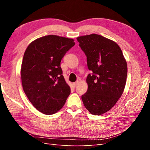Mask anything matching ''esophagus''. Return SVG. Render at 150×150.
<instances>
[{
	"label": "esophagus",
	"mask_w": 150,
	"mask_h": 150,
	"mask_svg": "<svg viewBox=\"0 0 150 150\" xmlns=\"http://www.w3.org/2000/svg\"><path fill=\"white\" fill-rule=\"evenodd\" d=\"M78 84V81H76V82L73 83V84H73V86L75 87V86H76L77 84Z\"/></svg>",
	"instance_id": "34e87169"
}]
</instances>
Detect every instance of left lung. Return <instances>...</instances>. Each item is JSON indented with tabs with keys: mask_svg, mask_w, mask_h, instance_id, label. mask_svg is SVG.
<instances>
[{
	"mask_svg": "<svg viewBox=\"0 0 150 150\" xmlns=\"http://www.w3.org/2000/svg\"><path fill=\"white\" fill-rule=\"evenodd\" d=\"M87 57L89 74L87 92L81 98L85 108L94 115H101L115 105L126 82L127 63L116 42L92 34L77 38Z\"/></svg>",
	"mask_w": 150,
	"mask_h": 150,
	"instance_id": "obj_1",
	"label": "left lung"
}]
</instances>
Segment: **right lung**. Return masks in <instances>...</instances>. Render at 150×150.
<instances>
[{
	"label": "right lung",
	"mask_w": 150,
	"mask_h": 150,
	"mask_svg": "<svg viewBox=\"0 0 150 150\" xmlns=\"http://www.w3.org/2000/svg\"><path fill=\"white\" fill-rule=\"evenodd\" d=\"M74 45L72 39L49 35L32 42L25 50L21 69L22 87L32 104L43 114L60 110L70 94L60 66Z\"/></svg>",
	"instance_id": "right-lung-1"
}]
</instances>
